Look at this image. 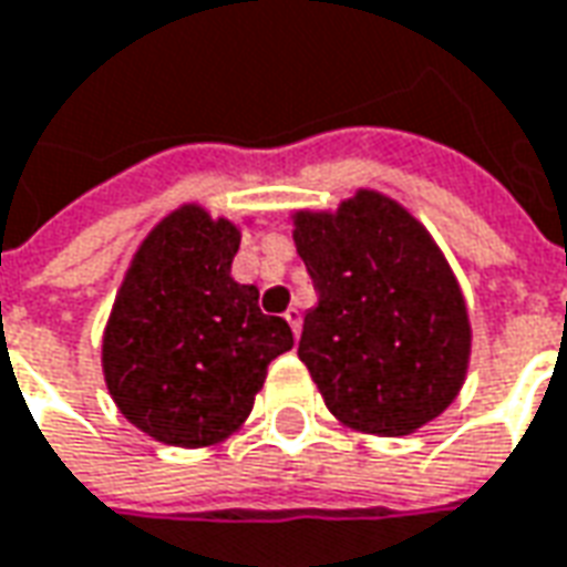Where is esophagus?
I'll list each match as a JSON object with an SVG mask.
<instances>
[{
  "instance_id": "obj_1",
  "label": "esophagus",
  "mask_w": 567,
  "mask_h": 567,
  "mask_svg": "<svg viewBox=\"0 0 567 567\" xmlns=\"http://www.w3.org/2000/svg\"><path fill=\"white\" fill-rule=\"evenodd\" d=\"M284 318H287V323L292 327V336L299 339V333H302V311H299V308H287V315H284Z\"/></svg>"
}]
</instances>
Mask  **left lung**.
<instances>
[{
    "label": "left lung",
    "mask_w": 567,
    "mask_h": 567,
    "mask_svg": "<svg viewBox=\"0 0 567 567\" xmlns=\"http://www.w3.org/2000/svg\"><path fill=\"white\" fill-rule=\"evenodd\" d=\"M292 244L318 290L299 358L339 423L401 439L460 395L472 323L425 225L373 187L336 209H296Z\"/></svg>",
    "instance_id": "left-lung-1"
}]
</instances>
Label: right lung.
I'll return each instance as SVG.
<instances>
[{
  "instance_id": "add662e5",
  "label": "right lung",
  "mask_w": 567,
  "mask_h": 567,
  "mask_svg": "<svg viewBox=\"0 0 567 567\" xmlns=\"http://www.w3.org/2000/svg\"><path fill=\"white\" fill-rule=\"evenodd\" d=\"M240 225L182 203L147 231L101 336V370L116 410L172 447H213L252 413L268 364L292 349L284 318L261 315L237 284Z\"/></svg>"
}]
</instances>
